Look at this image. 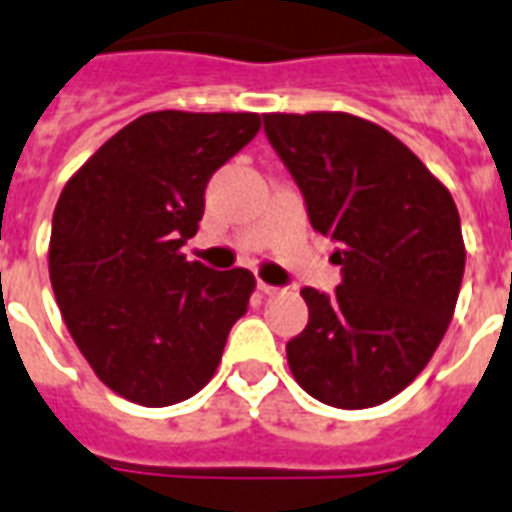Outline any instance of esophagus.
<instances>
[{"instance_id":"obj_1","label":"esophagus","mask_w":512,"mask_h":512,"mask_svg":"<svg viewBox=\"0 0 512 512\" xmlns=\"http://www.w3.org/2000/svg\"><path fill=\"white\" fill-rule=\"evenodd\" d=\"M257 289H260V292H263V295H268V297L279 295V292H281L279 287H273V284H265V281H257Z\"/></svg>"}]
</instances>
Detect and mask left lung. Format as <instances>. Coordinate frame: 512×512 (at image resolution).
I'll list each match as a JSON object with an SVG mask.
<instances>
[{
    "label": "left lung",
    "instance_id": "obj_1",
    "mask_svg": "<svg viewBox=\"0 0 512 512\" xmlns=\"http://www.w3.org/2000/svg\"><path fill=\"white\" fill-rule=\"evenodd\" d=\"M265 135L340 244L332 297L305 287L308 327L287 342L297 385L321 404L369 409L428 366L465 273L452 193L380 124L342 111L265 114Z\"/></svg>",
    "mask_w": 512,
    "mask_h": 512
}]
</instances>
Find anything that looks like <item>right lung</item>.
Wrapping results in <instances>:
<instances>
[{
    "instance_id": "1",
    "label": "right lung",
    "mask_w": 512,
    "mask_h": 512,
    "mask_svg": "<svg viewBox=\"0 0 512 512\" xmlns=\"http://www.w3.org/2000/svg\"><path fill=\"white\" fill-rule=\"evenodd\" d=\"M257 114H143L71 175L52 215L50 281L76 348L140 406L199 393L247 313L255 276L185 260L204 188L260 130Z\"/></svg>"
}]
</instances>
